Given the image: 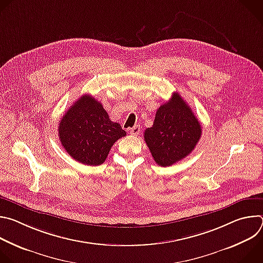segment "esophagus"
<instances>
[{
	"instance_id": "34e87169",
	"label": "esophagus",
	"mask_w": 263,
	"mask_h": 263,
	"mask_svg": "<svg viewBox=\"0 0 263 263\" xmlns=\"http://www.w3.org/2000/svg\"><path fill=\"white\" fill-rule=\"evenodd\" d=\"M139 132H140V128H139L138 126H134L133 128L129 129V133H130L131 135H134V136L138 135V134H139Z\"/></svg>"
}]
</instances>
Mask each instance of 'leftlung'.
I'll use <instances>...</instances> for the list:
<instances>
[{"label": "left lung", "instance_id": "obj_1", "mask_svg": "<svg viewBox=\"0 0 263 263\" xmlns=\"http://www.w3.org/2000/svg\"><path fill=\"white\" fill-rule=\"evenodd\" d=\"M201 128L192 108L175 92L157 109L153 126L144 131V140L155 162L170 166L193 152L201 138Z\"/></svg>", "mask_w": 263, "mask_h": 263}]
</instances>
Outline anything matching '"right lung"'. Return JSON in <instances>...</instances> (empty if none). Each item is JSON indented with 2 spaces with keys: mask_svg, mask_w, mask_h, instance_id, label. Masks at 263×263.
I'll use <instances>...</instances> for the list:
<instances>
[{
  "mask_svg": "<svg viewBox=\"0 0 263 263\" xmlns=\"http://www.w3.org/2000/svg\"><path fill=\"white\" fill-rule=\"evenodd\" d=\"M59 139L68 155L86 165L102 164L114 143L127 133L89 95L74 102L61 119Z\"/></svg>",
  "mask_w": 263,
  "mask_h": 263,
  "instance_id": "right-lung-1",
  "label": "right lung"
}]
</instances>
